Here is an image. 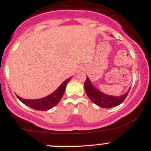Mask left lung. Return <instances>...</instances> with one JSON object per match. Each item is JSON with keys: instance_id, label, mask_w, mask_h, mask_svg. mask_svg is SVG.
Wrapping results in <instances>:
<instances>
[{"instance_id": "left-lung-1", "label": "left lung", "mask_w": 151, "mask_h": 151, "mask_svg": "<svg viewBox=\"0 0 151 151\" xmlns=\"http://www.w3.org/2000/svg\"><path fill=\"white\" fill-rule=\"evenodd\" d=\"M85 90L92 102L100 107L106 108V109L115 107L121 104L127 98L129 91L128 90L127 93L120 96H112L104 94L92 85L90 79L88 77L85 82Z\"/></svg>"}]
</instances>
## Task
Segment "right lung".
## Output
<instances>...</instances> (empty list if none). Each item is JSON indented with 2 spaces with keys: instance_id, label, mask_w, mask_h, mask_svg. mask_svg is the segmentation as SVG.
I'll use <instances>...</instances> for the list:
<instances>
[{
  "instance_id": "add662e5",
  "label": "right lung",
  "mask_w": 151,
  "mask_h": 151,
  "mask_svg": "<svg viewBox=\"0 0 151 151\" xmlns=\"http://www.w3.org/2000/svg\"><path fill=\"white\" fill-rule=\"evenodd\" d=\"M70 80L71 77L65 80L53 93L45 97V98H40V99L28 100L24 99V98H20L18 96H17L19 99V101H22L24 104L29 106V107L32 108V109L39 111L49 110V109L54 107V106H56L59 103L60 100L63 97V93H64L65 90H66V85H67V83Z\"/></svg>"
}]
</instances>
